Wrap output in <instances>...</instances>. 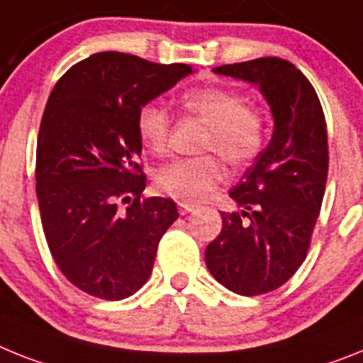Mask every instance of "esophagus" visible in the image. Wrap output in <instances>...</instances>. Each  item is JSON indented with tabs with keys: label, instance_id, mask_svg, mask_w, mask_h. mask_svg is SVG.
Returning <instances> with one entry per match:
<instances>
[{
	"label": "esophagus",
	"instance_id": "34e87169",
	"mask_svg": "<svg viewBox=\"0 0 363 363\" xmlns=\"http://www.w3.org/2000/svg\"><path fill=\"white\" fill-rule=\"evenodd\" d=\"M179 215H187V213L194 211V206H189V203H178Z\"/></svg>",
	"mask_w": 363,
	"mask_h": 363
}]
</instances>
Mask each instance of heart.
<instances>
[{"label":"heart","mask_w":363,"mask_h":363,"mask_svg":"<svg viewBox=\"0 0 363 363\" xmlns=\"http://www.w3.org/2000/svg\"><path fill=\"white\" fill-rule=\"evenodd\" d=\"M185 111L207 125L202 150L216 152L231 167L252 163L266 143L264 117L246 106L240 93L225 88H194L182 97ZM138 134L152 154H163L169 145L170 116L161 104H145L138 113ZM225 178L215 156L182 157L156 172L161 193L182 203L206 200Z\"/></svg>","instance_id":"1"}]
</instances>
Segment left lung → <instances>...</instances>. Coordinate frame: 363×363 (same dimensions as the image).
<instances>
[{
  "label": "left lung",
  "mask_w": 363,
  "mask_h": 363,
  "mask_svg": "<svg viewBox=\"0 0 363 363\" xmlns=\"http://www.w3.org/2000/svg\"><path fill=\"white\" fill-rule=\"evenodd\" d=\"M213 71L259 86L274 116L270 143L229 191L240 211L222 213V231L206 247L220 284L261 296L286 283L311 247L329 172L327 123L315 89L288 60L264 57Z\"/></svg>",
  "instance_id": "left-lung-1"
}]
</instances>
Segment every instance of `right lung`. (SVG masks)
Instances as JSON below:
<instances>
[{"label":"right lung","mask_w":363,"mask_h":363,"mask_svg":"<svg viewBox=\"0 0 363 363\" xmlns=\"http://www.w3.org/2000/svg\"><path fill=\"white\" fill-rule=\"evenodd\" d=\"M189 73L187 64L104 51L69 67L49 95L36 145L40 216L57 266L89 296L138 292L178 218L169 198H141L138 113Z\"/></svg>","instance_id":"obj_1"}]
</instances>
